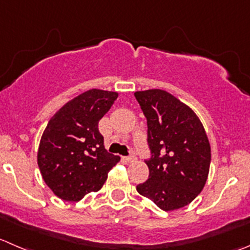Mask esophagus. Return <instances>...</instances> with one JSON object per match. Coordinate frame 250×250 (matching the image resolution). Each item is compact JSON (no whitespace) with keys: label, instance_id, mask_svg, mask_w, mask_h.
<instances>
[{"label":"esophagus","instance_id":"obj_1","mask_svg":"<svg viewBox=\"0 0 250 250\" xmlns=\"http://www.w3.org/2000/svg\"><path fill=\"white\" fill-rule=\"evenodd\" d=\"M123 160H125V162H134V161H135V160H137V159H135V156H134V155H132V156H128V157H123Z\"/></svg>","mask_w":250,"mask_h":250}]
</instances>
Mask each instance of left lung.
<instances>
[{"label": "left lung", "instance_id": "8db88e82", "mask_svg": "<svg viewBox=\"0 0 250 250\" xmlns=\"http://www.w3.org/2000/svg\"><path fill=\"white\" fill-rule=\"evenodd\" d=\"M147 121L149 178L138 184L140 195L164 211L190 204L209 176L211 147L194 111L161 89L135 91Z\"/></svg>", "mask_w": 250, "mask_h": 250}]
</instances>
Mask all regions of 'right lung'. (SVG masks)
Listing matches in <instances>:
<instances>
[{
	"mask_svg": "<svg viewBox=\"0 0 250 250\" xmlns=\"http://www.w3.org/2000/svg\"><path fill=\"white\" fill-rule=\"evenodd\" d=\"M118 93L90 89L76 96L51 117L41 135L38 165L47 187L60 199L78 202L98 192L120 157L108 154L99 121Z\"/></svg>",
	"mask_w": 250,
	"mask_h": 250,
	"instance_id": "1",
	"label": "right lung"
}]
</instances>
